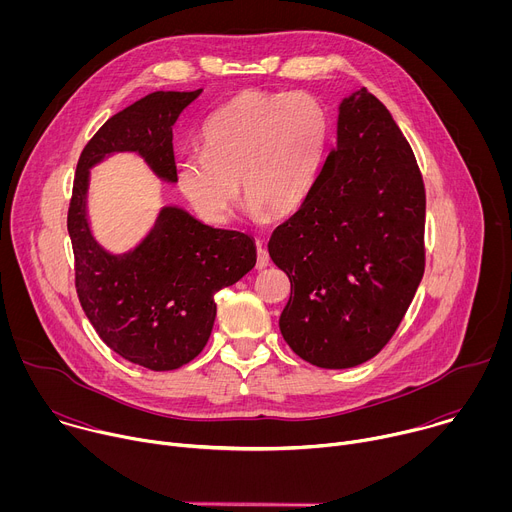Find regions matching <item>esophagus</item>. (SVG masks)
Instances as JSON below:
<instances>
[{"label": "esophagus", "mask_w": 512, "mask_h": 512, "mask_svg": "<svg viewBox=\"0 0 512 512\" xmlns=\"http://www.w3.org/2000/svg\"><path fill=\"white\" fill-rule=\"evenodd\" d=\"M269 265V253H267V249L259 243L257 245V263H255V267L257 269H265Z\"/></svg>", "instance_id": "34e87169"}]
</instances>
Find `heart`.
Returning <instances> with one entry per match:
<instances>
[{
    "label": "heart",
    "instance_id": "obj_1",
    "mask_svg": "<svg viewBox=\"0 0 512 512\" xmlns=\"http://www.w3.org/2000/svg\"><path fill=\"white\" fill-rule=\"evenodd\" d=\"M330 121L308 93L245 91L218 107L200 133V154L176 166V184L192 210L225 225L239 182L253 214H287L308 198L324 162Z\"/></svg>",
    "mask_w": 512,
    "mask_h": 512
}]
</instances>
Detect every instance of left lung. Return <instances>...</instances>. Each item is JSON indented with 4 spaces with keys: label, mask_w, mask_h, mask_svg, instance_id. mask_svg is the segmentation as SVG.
I'll return each instance as SVG.
<instances>
[{
    "label": "left lung",
    "mask_w": 512,
    "mask_h": 512,
    "mask_svg": "<svg viewBox=\"0 0 512 512\" xmlns=\"http://www.w3.org/2000/svg\"><path fill=\"white\" fill-rule=\"evenodd\" d=\"M423 231L425 190L411 145L362 87L340 101L334 150L267 245L291 283L279 318L289 348L320 369L379 354L423 277Z\"/></svg>",
    "instance_id": "8db88e82"
}]
</instances>
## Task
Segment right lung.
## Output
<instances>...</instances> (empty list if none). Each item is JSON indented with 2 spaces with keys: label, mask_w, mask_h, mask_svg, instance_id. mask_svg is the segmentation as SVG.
Returning a JSON list of instances; mask_svg holds the SVG:
<instances>
[{
  "label": "right lung",
  "mask_w": 512,
  "mask_h": 512,
  "mask_svg": "<svg viewBox=\"0 0 512 512\" xmlns=\"http://www.w3.org/2000/svg\"><path fill=\"white\" fill-rule=\"evenodd\" d=\"M200 93L156 91L105 121L79 158L68 208L77 294L89 322L113 352L150 371L180 369L202 352L216 318L214 294L255 267V241L168 204L133 249L111 253L91 229V170L115 154H135L156 178L176 184L172 127Z\"/></svg>",
  "instance_id": "obj_1"
}]
</instances>
